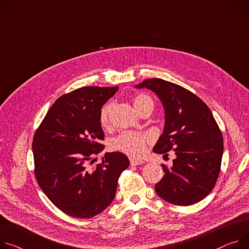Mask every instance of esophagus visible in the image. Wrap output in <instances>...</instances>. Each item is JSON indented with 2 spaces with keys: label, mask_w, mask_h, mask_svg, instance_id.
Instances as JSON below:
<instances>
[{
  "label": "esophagus",
  "mask_w": 249,
  "mask_h": 249,
  "mask_svg": "<svg viewBox=\"0 0 249 249\" xmlns=\"http://www.w3.org/2000/svg\"><path fill=\"white\" fill-rule=\"evenodd\" d=\"M129 160H130V164H131V165H141V164L143 163L142 160H136V159H132V158H130Z\"/></svg>",
  "instance_id": "1"
}]
</instances>
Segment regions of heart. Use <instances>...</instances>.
Returning a JSON list of instances; mask_svg holds the SVG:
<instances>
[{"instance_id": "heart-1", "label": "heart", "mask_w": 249, "mask_h": 249, "mask_svg": "<svg viewBox=\"0 0 249 249\" xmlns=\"http://www.w3.org/2000/svg\"><path fill=\"white\" fill-rule=\"evenodd\" d=\"M133 106L136 109H140L145 106H150L154 108V102L146 94H138L133 99ZM112 109V104L108 103L103 107L101 110V124L107 126L109 121V114ZM149 142V137L145 133L137 131H124L120 136L114 138L110 142V147L113 150L124 152L131 158H141L146 150V144Z\"/></svg>"}]
</instances>
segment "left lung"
Returning a JSON list of instances; mask_svg holds the SVG:
<instances>
[{
  "mask_svg": "<svg viewBox=\"0 0 249 249\" xmlns=\"http://www.w3.org/2000/svg\"><path fill=\"white\" fill-rule=\"evenodd\" d=\"M138 89L157 93L164 107V128L154 151H175L173 165L161 164L164 176L156 184L160 197L191 205L206 197L216 183L223 138L209 107L188 89L161 79L144 80Z\"/></svg>",
  "mask_w": 249,
  "mask_h": 249,
  "instance_id": "1",
  "label": "left lung"
}]
</instances>
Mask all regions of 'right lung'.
Returning a JSON list of instances; mask_svg holds the SVG:
<instances>
[{
    "label": "right lung",
    "mask_w": 249,
    "mask_h": 249,
    "mask_svg": "<svg viewBox=\"0 0 249 249\" xmlns=\"http://www.w3.org/2000/svg\"><path fill=\"white\" fill-rule=\"evenodd\" d=\"M118 87H83L63 94L35 132V176L48 198L66 214L89 218L111 203L118 180L129 160L122 152H107L90 166L105 145L102 107ZM91 162L89 163V161Z\"/></svg>",
    "instance_id": "add662e5"
}]
</instances>
